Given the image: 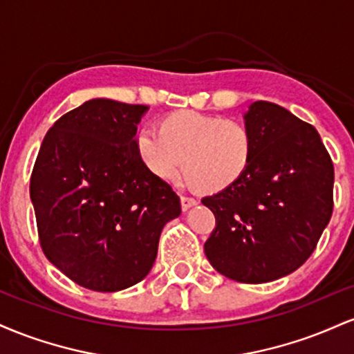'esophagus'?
Instances as JSON below:
<instances>
[{"label": "esophagus", "mask_w": 354, "mask_h": 354, "mask_svg": "<svg viewBox=\"0 0 354 354\" xmlns=\"http://www.w3.org/2000/svg\"><path fill=\"white\" fill-rule=\"evenodd\" d=\"M180 201H181V209H183V211H186V209L193 208V206H196V200H193V198L181 196Z\"/></svg>", "instance_id": "1"}]
</instances>
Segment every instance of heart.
Here are the masks:
<instances>
[{"label":"heart","instance_id":"obj_1","mask_svg":"<svg viewBox=\"0 0 354 354\" xmlns=\"http://www.w3.org/2000/svg\"><path fill=\"white\" fill-rule=\"evenodd\" d=\"M156 129L136 138L141 163L161 181H173L181 169L186 185L200 194L231 188L253 161V135L238 120L180 109L160 118Z\"/></svg>","mask_w":354,"mask_h":354}]
</instances>
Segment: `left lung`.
Wrapping results in <instances>:
<instances>
[{
	"instance_id": "8db88e82",
	"label": "left lung",
	"mask_w": 354,
	"mask_h": 354,
	"mask_svg": "<svg viewBox=\"0 0 354 354\" xmlns=\"http://www.w3.org/2000/svg\"><path fill=\"white\" fill-rule=\"evenodd\" d=\"M253 161L231 188L203 198L216 228L205 254L218 273L239 283H268L310 258L333 213L335 168L315 126L274 103L245 113Z\"/></svg>"
}]
</instances>
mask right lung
<instances>
[{"label":"right lung","instance_id":"add662e5","mask_svg":"<svg viewBox=\"0 0 354 354\" xmlns=\"http://www.w3.org/2000/svg\"><path fill=\"white\" fill-rule=\"evenodd\" d=\"M148 106L95 98L44 136L31 174L39 243L61 273L101 293L151 271L180 198L141 163L136 129Z\"/></svg>","mask_w":354,"mask_h":354}]
</instances>
